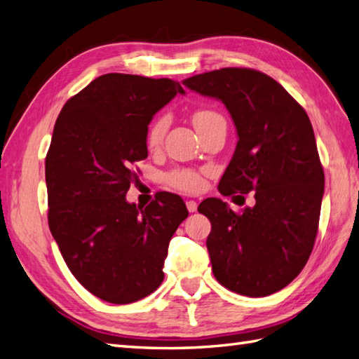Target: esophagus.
Listing matches in <instances>:
<instances>
[{
	"label": "esophagus",
	"mask_w": 359,
	"mask_h": 359,
	"mask_svg": "<svg viewBox=\"0 0 359 359\" xmlns=\"http://www.w3.org/2000/svg\"><path fill=\"white\" fill-rule=\"evenodd\" d=\"M187 208H188L189 212H196L197 211V203L194 202V200H188Z\"/></svg>",
	"instance_id": "1"
}]
</instances>
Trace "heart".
<instances>
[{"label": "heart", "instance_id": "heart-1", "mask_svg": "<svg viewBox=\"0 0 359 359\" xmlns=\"http://www.w3.org/2000/svg\"><path fill=\"white\" fill-rule=\"evenodd\" d=\"M215 118H220L217 113H214L211 110H200L197 113H194L193 116V123L196 130H198L202 125H205L206 122H210ZM168 130V119L165 116H161L157 118L151 125H149L148 133H147V145L149 148H159V145L162 144V140L165 137V133ZM168 182L170 185L187 191V193H197L203 188V176L197 171H191V170H177L172 171L168 176Z\"/></svg>", "mask_w": 359, "mask_h": 359}]
</instances>
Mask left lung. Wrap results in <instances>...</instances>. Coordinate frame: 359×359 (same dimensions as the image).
<instances>
[{"mask_svg": "<svg viewBox=\"0 0 359 359\" xmlns=\"http://www.w3.org/2000/svg\"><path fill=\"white\" fill-rule=\"evenodd\" d=\"M183 86L219 99L236 125L220 194L255 191V205L241 214L215 197L198 206L212 226L206 248L214 277L240 295H271L303 271L318 231L324 171L309 116L277 81L252 69L196 74Z\"/></svg>", "mask_w": 359, "mask_h": 359, "instance_id": "1", "label": "left lung"}]
</instances>
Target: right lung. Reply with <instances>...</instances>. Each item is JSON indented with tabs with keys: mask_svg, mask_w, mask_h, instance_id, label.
Masks as SVG:
<instances>
[{
	"mask_svg": "<svg viewBox=\"0 0 359 359\" xmlns=\"http://www.w3.org/2000/svg\"><path fill=\"white\" fill-rule=\"evenodd\" d=\"M185 90L176 81L107 73L65 102L46 157L48 226L70 272L88 292L128 304L162 285L168 245L188 217L162 193L127 202L133 165L147 159L153 116Z\"/></svg>",
	"mask_w": 359,
	"mask_h": 359,
	"instance_id": "1",
	"label": "right lung"
}]
</instances>
